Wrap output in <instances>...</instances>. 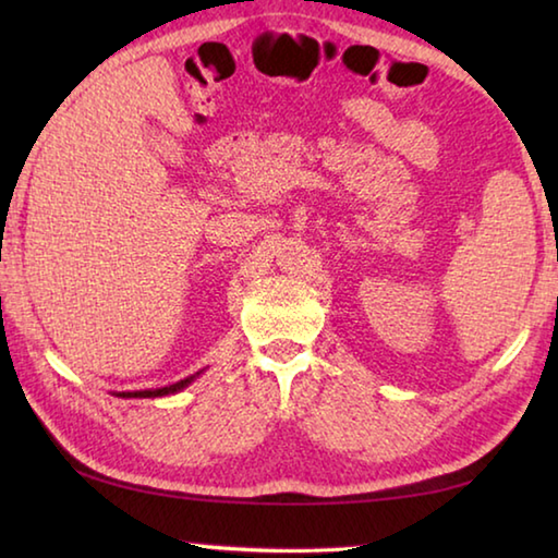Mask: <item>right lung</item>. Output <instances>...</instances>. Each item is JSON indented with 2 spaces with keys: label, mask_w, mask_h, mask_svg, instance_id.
Returning a JSON list of instances; mask_svg holds the SVG:
<instances>
[{
  "label": "right lung",
  "mask_w": 558,
  "mask_h": 558,
  "mask_svg": "<svg viewBox=\"0 0 558 558\" xmlns=\"http://www.w3.org/2000/svg\"><path fill=\"white\" fill-rule=\"evenodd\" d=\"M204 372V369H202ZM202 372H196L192 376H186V379L177 381V384H169V386H162V389H145V391H120L116 396H120V399H157V396H169V393H179L182 389H186L189 384H192L196 376H199Z\"/></svg>",
  "instance_id": "add662e5"
}]
</instances>
